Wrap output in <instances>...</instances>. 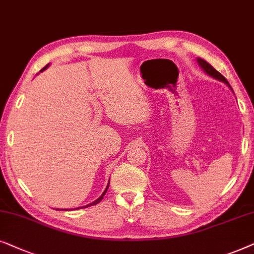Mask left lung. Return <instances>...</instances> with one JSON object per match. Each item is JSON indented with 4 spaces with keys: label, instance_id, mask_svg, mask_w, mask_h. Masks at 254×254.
Instances as JSON below:
<instances>
[{
    "label": "left lung",
    "instance_id": "8db88e82",
    "mask_svg": "<svg viewBox=\"0 0 254 254\" xmlns=\"http://www.w3.org/2000/svg\"><path fill=\"white\" fill-rule=\"evenodd\" d=\"M197 63L200 64V66L202 67V68H203V70H204L205 73L209 74V75L212 76V77H215V79H217V80H219V81H223V82H225L230 88H231V86H230L229 82H228V80H226L225 77L223 76L221 73L217 72V70H216V69L214 68V67H212V66L210 65V64L207 63V62H205V60L201 59V58L197 59Z\"/></svg>",
    "mask_w": 254,
    "mask_h": 254
}]
</instances>
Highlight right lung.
<instances>
[{
	"label": "right lung",
	"mask_w": 254,
	"mask_h": 254,
	"mask_svg": "<svg viewBox=\"0 0 254 254\" xmlns=\"http://www.w3.org/2000/svg\"><path fill=\"white\" fill-rule=\"evenodd\" d=\"M46 67H47V66H45V67H44V68H43L42 70H44V69H45V68H46ZM108 188H109V186H108V187L106 188V190H104V191H103V194H102V195H101V196H100V197H99V198H97V200H96V201H94V202H93V203H90V204H88V205H86V207H90V205H95V204H97V203H100V202H101V200H102V198H103V196H104V195H106V192H107V190H108Z\"/></svg>",
	"instance_id": "add662e5"
}]
</instances>
